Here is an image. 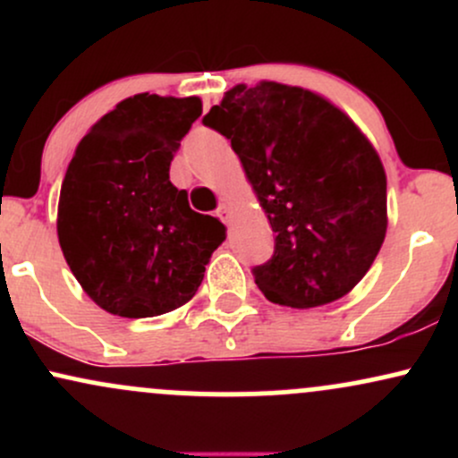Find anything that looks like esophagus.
I'll return each instance as SVG.
<instances>
[{
    "label": "esophagus",
    "mask_w": 458,
    "mask_h": 458,
    "mask_svg": "<svg viewBox=\"0 0 458 458\" xmlns=\"http://www.w3.org/2000/svg\"><path fill=\"white\" fill-rule=\"evenodd\" d=\"M217 215H219V219H222L224 224H230V207H228V204H219Z\"/></svg>",
    "instance_id": "34e87169"
}]
</instances>
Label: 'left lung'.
<instances>
[{"mask_svg":"<svg viewBox=\"0 0 458 458\" xmlns=\"http://www.w3.org/2000/svg\"><path fill=\"white\" fill-rule=\"evenodd\" d=\"M202 123L230 140L276 233L271 259L251 269L265 297L291 308L344 297L386 239L387 182L370 141L325 98L276 81L233 88Z\"/></svg>","mask_w":458,"mask_h":458,"instance_id":"obj_1","label":"left lung"}]
</instances>
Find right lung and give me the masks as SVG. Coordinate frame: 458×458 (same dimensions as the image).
Here are the masks:
<instances>
[{
	"instance_id": "obj_1",
	"label": "right lung",
	"mask_w": 458,
	"mask_h": 458,
	"mask_svg": "<svg viewBox=\"0 0 458 458\" xmlns=\"http://www.w3.org/2000/svg\"><path fill=\"white\" fill-rule=\"evenodd\" d=\"M199 114L196 97L135 94L94 124L68 163L60 247L107 312L146 318L182 306L224 243V224L189 208L185 189L170 182L174 152Z\"/></svg>"
}]
</instances>
